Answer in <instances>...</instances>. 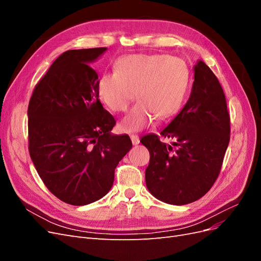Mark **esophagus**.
<instances>
[{
  "mask_svg": "<svg viewBox=\"0 0 261 261\" xmlns=\"http://www.w3.org/2000/svg\"><path fill=\"white\" fill-rule=\"evenodd\" d=\"M130 139H132V143L133 145H138L139 144V137L138 135H135V134H133V135H130Z\"/></svg>",
  "mask_w": 261,
  "mask_h": 261,
  "instance_id": "1",
  "label": "esophagus"
}]
</instances>
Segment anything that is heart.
I'll return each mask as SVG.
<instances>
[{
	"label": "heart",
	"mask_w": 261,
	"mask_h": 261,
	"mask_svg": "<svg viewBox=\"0 0 261 261\" xmlns=\"http://www.w3.org/2000/svg\"><path fill=\"white\" fill-rule=\"evenodd\" d=\"M189 83L186 63L167 54L129 55L118 60L115 73H105L98 81L101 101L114 112H123L137 97L140 99L124 117L122 128L141 130L155 116L174 115L184 103Z\"/></svg>",
	"instance_id": "1"
}]
</instances>
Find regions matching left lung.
<instances>
[{"mask_svg": "<svg viewBox=\"0 0 261 261\" xmlns=\"http://www.w3.org/2000/svg\"><path fill=\"white\" fill-rule=\"evenodd\" d=\"M191 96L160 135L140 139L149 150L146 185L156 199L170 204L198 200L215 184L230 141V114L222 87L212 70L198 61Z\"/></svg>", "mask_w": 261, "mask_h": 261, "instance_id": "left-lung-1", "label": "left lung"}]
</instances>
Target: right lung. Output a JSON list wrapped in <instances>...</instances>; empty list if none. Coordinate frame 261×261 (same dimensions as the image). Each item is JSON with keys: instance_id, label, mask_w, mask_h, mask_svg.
I'll return each mask as SVG.
<instances>
[{"instance_id": "add662e5", "label": "right lung", "mask_w": 261, "mask_h": 261, "mask_svg": "<svg viewBox=\"0 0 261 261\" xmlns=\"http://www.w3.org/2000/svg\"><path fill=\"white\" fill-rule=\"evenodd\" d=\"M107 48L68 50L53 62L28 106L29 153L39 176L59 199L73 206L99 200L132 148L113 135L114 117L102 107L98 74L89 66Z\"/></svg>"}]
</instances>
